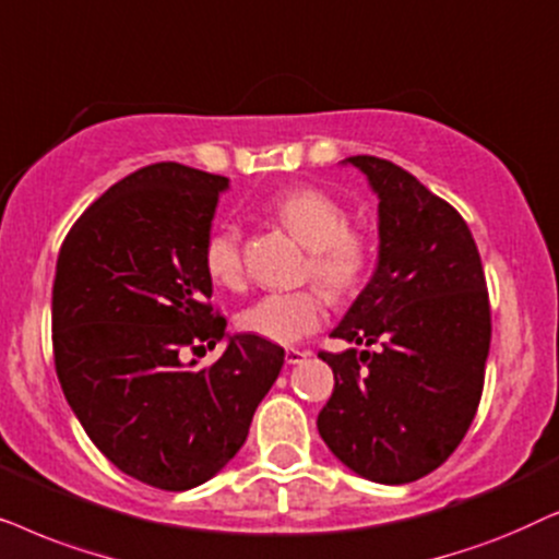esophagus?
<instances>
[{"instance_id": "obj_1", "label": "esophagus", "mask_w": 559, "mask_h": 559, "mask_svg": "<svg viewBox=\"0 0 559 559\" xmlns=\"http://www.w3.org/2000/svg\"><path fill=\"white\" fill-rule=\"evenodd\" d=\"M309 355H311L309 349H296V347H292V349H286V362H288V366H299V362L307 360Z\"/></svg>"}]
</instances>
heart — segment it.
Returning <instances> with one entry per match:
<instances>
[{"label":"heart","mask_w":559,"mask_h":559,"mask_svg":"<svg viewBox=\"0 0 559 559\" xmlns=\"http://www.w3.org/2000/svg\"><path fill=\"white\" fill-rule=\"evenodd\" d=\"M273 217L311 250L307 273L332 299H347L366 284L370 245L349 229V212L322 189H292L273 199ZM204 271L219 288L237 292L245 284L242 235L235 225H222L204 242ZM326 299L319 288L273 292L240 311L237 324L273 345H296L324 322Z\"/></svg>","instance_id":"heart-1"}]
</instances>
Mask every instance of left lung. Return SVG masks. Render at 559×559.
Masks as SVG:
<instances>
[{"mask_svg":"<svg viewBox=\"0 0 559 559\" xmlns=\"http://www.w3.org/2000/svg\"><path fill=\"white\" fill-rule=\"evenodd\" d=\"M345 163L378 193L373 278L332 330L353 345L319 353L334 391L317 427L349 471L401 486L437 471L478 412L490 304L475 240L455 206L376 155Z\"/></svg>","mask_w":559,"mask_h":559,"instance_id":"left-lung-1","label":"left lung"}]
</instances>
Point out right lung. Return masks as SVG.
Here are the masks:
<instances>
[{
	"label": "right lung",
	"instance_id": "obj_1",
	"mask_svg": "<svg viewBox=\"0 0 559 559\" xmlns=\"http://www.w3.org/2000/svg\"><path fill=\"white\" fill-rule=\"evenodd\" d=\"M227 186L153 163L104 191L58 252L53 357L66 401L111 465L160 490L217 475L284 368V347L227 334L210 304L202 252ZM222 338L214 367L185 362Z\"/></svg>",
	"mask_w": 559,
	"mask_h": 559
}]
</instances>
